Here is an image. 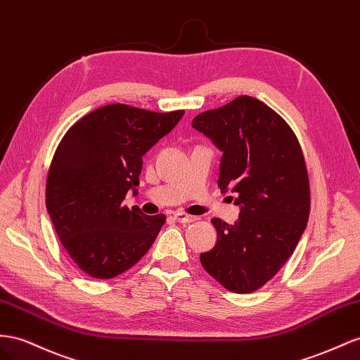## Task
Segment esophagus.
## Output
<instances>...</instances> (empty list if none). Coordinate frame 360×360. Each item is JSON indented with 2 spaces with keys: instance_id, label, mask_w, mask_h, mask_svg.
Wrapping results in <instances>:
<instances>
[{
  "instance_id": "esophagus-1",
  "label": "esophagus",
  "mask_w": 360,
  "mask_h": 360,
  "mask_svg": "<svg viewBox=\"0 0 360 360\" xmlns=\"http://www.w3.org/2000/svg\"><path fill=\"white\" fill-rule=\"evenodd\" d=\"M174 218H176L181 224H189V222H195L198 219V217H193V215H188V213L184 212H176L174 213Z\"/></svg>"
}]
</instances>
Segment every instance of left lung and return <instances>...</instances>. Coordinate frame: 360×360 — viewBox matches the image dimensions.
<instances>
[{"instance_id":"1","label":"left lung","mask_w":360,"mask_h":360,"mask_svg":"<svg viewBox=\"0 0 360 360\" xmlns=\"http://www.w3.org/2000/svg\"><path fill=\"white\" fill-rule=\"evenodd\" d=\"M222 151L218 186L240 204L236 224L213 218L217 244L201 252L202 268L226 289L250 294L292 255L310 213L303 150L290 125L265 103L240 95L192 121Z\"/></svg>"}]
</instances>
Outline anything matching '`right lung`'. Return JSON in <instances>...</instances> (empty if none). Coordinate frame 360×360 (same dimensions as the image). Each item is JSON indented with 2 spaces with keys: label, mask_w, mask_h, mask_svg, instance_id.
I'll list each match as a JSON object with an SVG mask.
<instances>
[{
  "label": "right lung",
  "mask_w": 360,
  "mask_h": 360,
  "mask_svg": "<svg viewBox=\"0 0 360 360\" xmlns=\"http://www.w3.org/2000/svg\"><path fill=\"white\" fill-rule=\"evenodd\" d=\"M183 115L108 104L77 121L57 145L46 177V210L84 274L100 280L120 276L156 240L167 217H147L122 201L139 184L143 154Z\"/></svg>",
  "instance_id": "obj_1"
}]
</instances>
